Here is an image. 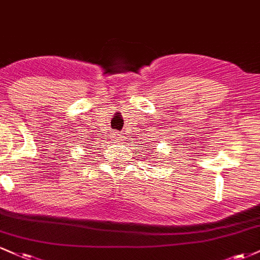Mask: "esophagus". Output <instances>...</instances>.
<instances>
[{
    "label": "esophagus",
    "instance_id": "obj_1",
    "mask_svg": "<svg viewBox=\"0 0 260 260\" xmlns=\"http://www.w3.org/2000/svg\"><path fill=\"white\" fill-rule=\"evenodd\" d=\"M113 136H115V137H113V138H115V139H117V138H120V137H117V136H118V134H113Z\"/></svg>",
    "mask_w": 260,
    "mask_h": 260
}]
</instances>
